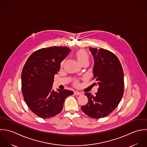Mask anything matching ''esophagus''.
I'll list each match as a JSON object with an SVG mask.
<instances>
[{"mask_svg": "<svg viewBox=\"0 0 147 147\" xmlns=\"http://www.w3.org/2000/svg\"><path fill=\"white\" fill-rule=\"evenodd\" d=\"M74 94L76 95H82V94L80 92H78V91H74Z\"/></svg>", "mask_w": 147, "mask_h": 147, "instance_id": "esophagus-1", "label": "esophagus"}]
</instances>
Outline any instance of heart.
<instances>
[{"instance_id": "1", "label": "heart", "mask_w": 147, "mask_h": 147, "mask_svg": "<svg viewBox=\"0 0 147 147\" xmlns=\"http://www.w3.org/2000/svg\"><path fill=\"white\" fill-rule=\"evenodd\" d=\"M75 56H76V58L77 59L78 62L81 65H82V63H84L85 62H88L89 57H88V52L85 50L82 49H79L78 51H77L76 52ZM63 63H64V62H63L62 65H63ZM74 85L76 86H79L78 82L77 81H75L74 82Z\"/></svg>"}]
</instances>
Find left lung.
Masks as SVG:
<instances>
[{
    "label": "left lung",
    "instance_id": "1",
    "mask_svg": "<svg viewBox=\"0 0 147 147\" xmlns=\"http://www.w3.org/2000/svg\"><path fill=\"white\" fill-rule=\"evenodd\" d=\"M90 51L94 59V84L99 88L95 95L85 94L88 101L81 109L88 117L99 119L111 113L120 102L124 93V73L119 59L111 52L92 47Z\"/></svg>",
    "mask_w": 147,
    "mask_h": 147
}]
</instances>
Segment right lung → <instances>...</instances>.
I'll return each mask as SVG.
<instances>
[{
	"instance_id": "1",
	"label": "right lung",
	"mask_w": 147,
	"mask_h": 147,
	"mask_svg": "<svg viewBox=\"0 0 147 147\" xmlns=\"http://www.w3.org/2000/svg\"><path fill=\"white\" fill-rule=\"evenodd\" d=\"M71 49L66 47L42 48L33 52L22 72V90L30 110L43 119L61 113L65 99L74 94L69 90H52L54 76Z\"/></svg>"
}]
</instances>
